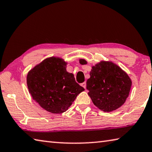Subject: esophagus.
I'll use <instances>...</instances> for the list:
<instances>
[{
	"label": "esophagus",
	"mask_w": 152,
	"mask_h": 152,
	"mask_svg": "<svg viewBox=\"0 0 152 152\" xmlns=\"http://www.w3.org/2000/svg\"><path fill=\"white\" fill-rule=\"evenodd\" d=\"M81 85H82V87H83L84 88H85V89H86V82H83V83H82Z\"/></svg>",
	"instance_id": "1"
}]
</instances>
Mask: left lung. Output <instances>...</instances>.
I'll return each instance as SVG.
<instances>
[{
  "instance_id": "obj_1",
  "label": "left lung",
  "mask_w": 152,
  "mask_h": 152,
  "mask_svg": "<svg viewBox=\"0 0 152 152\" xmlns=\"http://www.w3.org/2000/svg\"><path fill=\"white\" fill-rule=\"evenodd\" d=\"M81 64L87 61L80 59ZM86 88L93 104L105 112L119 108L125 103L132 80L125 71L110 61H101L92 67Z\"/></svg>"
}]
</instances>
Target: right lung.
<instances>
[{
  "instance_id": "1",
  "label": "right lung",
  "mask_w": 152,
  "mask_h": 152,
  "mask_svg": "<svg viewBox=\"0 0 152 152\" xmlns=\"http://www.w3.org/2000/svg\"><path fill=\"white\" fill-rule=\"evenodd\" d=\"M66 65L61 58L50 57L27 74V86L33 100L52 114L66 111L84 90L76 82L74 74L66 71Z\"/></svg>"
}]
</instances>
